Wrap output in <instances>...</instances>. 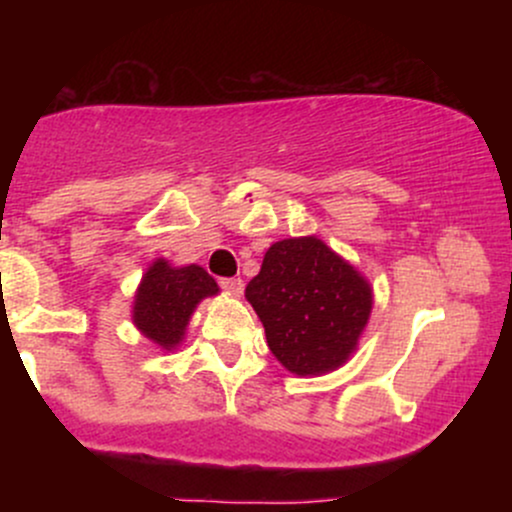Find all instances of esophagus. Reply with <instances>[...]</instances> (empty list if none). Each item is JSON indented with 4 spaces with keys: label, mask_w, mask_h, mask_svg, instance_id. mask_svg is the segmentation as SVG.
Listing matches in <instances>:
<instances>
[{
    "label": "esophagus",
    "mask_w": 512,
    "mask_h": 512,
    "mask_svg": "<svg viewBox=\"0 0 512 512\" xmlns=\"http://www.w3.org/2000/svg\"><path fill=\"white\" fill-rule=\"evenodd\" d=\"M219 286L223 291L233 293V296H240V293H243V289H245V284H243V279H240V276H231V279H219Z\"/></svg>",
    "instance_id": "34e87169"
}]
</instances>
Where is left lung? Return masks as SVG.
I'll return each mask as SVG.
<instances>
[{"label":"left lung","mask_w":512,"mask_h":512,"mask_svg":"<svg viewBox=\"0 0 512 512\" xmlns=\"http://www.w3.org/2000/svg\"><path fill=\"white\" fill-rule=\"evenodd\" d=\"M245 298L272 354L296 375L342 366L373 308L368 281L317 238L274 243Z\"/></svg>","instance_id":"8db88e82"}]
</instances>
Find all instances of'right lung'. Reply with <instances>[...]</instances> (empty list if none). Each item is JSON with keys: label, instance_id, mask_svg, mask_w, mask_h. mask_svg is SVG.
<instances>
[{"label": "right lung", "instance_id": "right-lung-1", "mask_svg": "<svg viewBox=\"0 0 512 512\" xmlns=\"http://www.w3.org/2000/svg\"><path fill=\"white\" fill-rule=\"evenodd\" d=\"M214 293H219V286L197 264L170 267L166 260H156L144 274L134 298V325L151 342L173 349L182 342L197 303Z\"/></svg>", "mask_w": 512, "mask_h": 512}]
</instances>
